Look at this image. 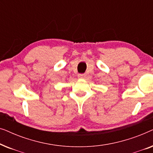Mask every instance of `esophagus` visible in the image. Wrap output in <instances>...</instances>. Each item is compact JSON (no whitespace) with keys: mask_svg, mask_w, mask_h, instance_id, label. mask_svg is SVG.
<instances>
[{"mask_svg":"<svg viewBox=\"0 0 153 153\" xmlns=\"http://www.w3.org/2000/svg\"><path fill=\"white\" fill-rule=\"evenodd\" d=\"M78 76H79V78H80V79H84V78H85V76H86V75H85V74H79Z\"/></svg>","mask_w":153,"mask_h":153,"instance_id":"esophagus-1","label":"esophagus"}]
</instances>
